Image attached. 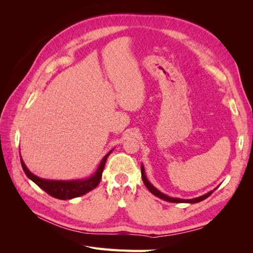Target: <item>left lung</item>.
Instances as JSON below:
<instances>
[{"label":"left lung","instance_id":"left-lung-1","mask_svg":"<svg viewBox=\"0 0 253 253\" xmlns=\"http://www.w3.org/2000/svg\"><path fill=\"white\" fill-rule=\"evenodd\" d=\"M141 177H142V180H143V183L145 185V187H147L149 189L150 192L152 194H154L155 196L159 197L160 200H164L166 202H170V203H188V204H196V203H200L204 200H206L207 197H209L212 193L213 191H215L216 188L210 191V192L206 193L202 196H198V197H195V198H192V200H183V198H177V197H171L169 195H167L163 192H160V191L158 189H156L154 186L152 185V183L149 181V179L147 178V176H145V172H144V168H143V165H141Z\"/></svg>","mask_w":253,"mask_h":253}]
</instances>
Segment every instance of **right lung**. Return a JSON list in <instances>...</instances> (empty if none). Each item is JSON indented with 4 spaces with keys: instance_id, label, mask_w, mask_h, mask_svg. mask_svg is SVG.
Wrapping results in <instances>:
<instances>
[{
    "instance_id": "obj_1",
    "label": "right lung",
    "mask_w": 253,
    "mask_h": 253,
    "mask_svg": "<svg viewBox=\"0 0 253 253\" xmlns=\"http://www.w3.org/2000/svg\"><path fill=\"white\" fill-rule=\"evenodd\" d=\"M112 152L113 150H111L108 154L102 158L100 164H99L97 168L96 172L91 176H89L88 178L75 179V180H50V179L40 178L28 170V168L26 167L24 162H23L22 157L20 158V160H21L23 170H24L26 176L29 179H32L37 186H39L50 196L58 198V200L66 201V200H72V198L79 197L86 194L87 192H89V191L95 189L98 186V183L101 180V176H102L106 159H108L109 155Z\"/></svg>"
}]
</instances>
